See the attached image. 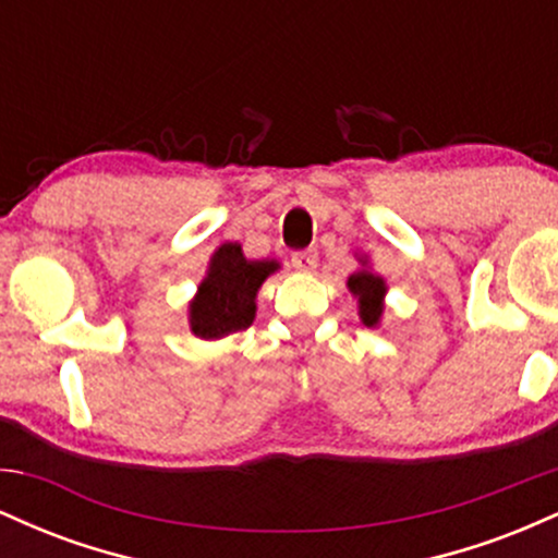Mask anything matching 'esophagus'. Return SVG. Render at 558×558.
<instances>
[{"instance_id": "1", "label": "esophagus", "mask_w": 558, "mask_h": 558, "mask_svg": "<svg viewBox=\"0 0 558 558\" xmlns=\"http://www.w3.org/2000/svg\"><path fill=\"white\" fill-rule=\"evenodd\" d=\"M291 265L296 267L299 272H315L317 252H315V248H306V252H296L291 257Z\"/></svg>"}]
</instances>
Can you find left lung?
Returning <instances> with one entry per match:
<instances>
[{
	"label": "left lung",
	"instance_id": "1",
	"mask_svg": "<svg viewBox=\"0 0 558 558\" xmlns=\"http://www.w3.org/2000/svg\"><path fill=\"white\" fill-rule=\"evenodd\" d=\"M360 270L351 272L345 286H349L351 296L356 299V306H360V319L367 328H377L383 323V312H386V293L388 286L383 280V275L369 270L367 254H360Z\"/></svg>",
	"mask_w": 558,
	"mask_h": 558
}]
</instances>
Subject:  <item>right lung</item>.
Masks as SVG:
<instances>
[{"label":"right lung","instance_id":"1","mask_svg":"<svg viewBox=\"0 0 558 558\" xmlns=\"http://www.w3.org/2000/svg\"><path fill=\"white\" fill-rule=\"evenodd\" d=\"M278 259H248L241 243H222L209 257L207 275L189 301V328L196 338L217 341L230 332L246 330L257 317V293Z\"/></svg>","mask_w":558,"mask_h":558}]
</instances>
